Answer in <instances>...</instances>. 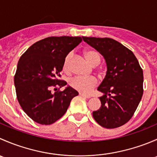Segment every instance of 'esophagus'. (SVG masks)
<instances>
[{
    "mask_svg": "<svg viewBox=\"0 0 157 157\" xmlns=\"http://www.w3.org/2000/svg\"><path fill=\"white\" fill-rule=\"evenodd\" d=\"M80 96H82V97L86 98V99H90V96H87V95H85V94H83V93H80Z\"/></svg>",
    "mask_w": 157,
    "mask_h": 157,
    "instance_id": "34e87169",
    "label": "esophagus"
}]
</instances>
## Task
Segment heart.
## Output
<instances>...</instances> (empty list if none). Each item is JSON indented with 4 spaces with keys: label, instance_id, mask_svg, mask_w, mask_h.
<instances>
[{
    "label": "heart",
    "instance_id": "heart-1",
    "mask_svg": "<svg viewBox=\"0 0 157 157\" xmlns=\"http://www.w3.org/2000/svg\"><path fill=\"white\" fill-rule=\"evenodd\" d=\"M84 56L86 61L92 66H97L101 61V57L97 52L94 50H87L84 52ZM72 53H69L65 57L63 64V70L65 72L70 71V64H71ZM69 84L73 89L83 94H90L92 90L97 84V80L95 77H75L69 80Z\"/></svg>",
    "mask_w": 157,
    "mask_h": 157
}]
</instances>
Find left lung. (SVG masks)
<instances>
[{
  "label": "left lung",
  "instance_id": "left-lung-1",
  "mask_svg": "<svg viewBox=\"0 0 157 157\" xmlns=\"http://www.w3.org/2000/svg\"><path fill=\"white\" fill-rule=\"evenodd\" d=\"M85 42L99 52L107 71L97 90L103 93L101 107L93 112L99 125L115 128L131 118L143 96V70L131 50L110 38L84 37Z\"/></svg>",
  "mask_w": 157,
  "mask_h": 157
}]
</instances>
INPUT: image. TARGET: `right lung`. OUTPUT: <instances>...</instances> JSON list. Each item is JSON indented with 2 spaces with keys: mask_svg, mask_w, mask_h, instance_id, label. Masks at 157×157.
Returning <instances> with one entry per match:
<instances>
[{
  "mask_svg": "<svg viewBox=\"0 0 157 157\" xmlns=\"http://www.w3.org/2000/svg\"><path fill=\"white\" fill-rule=\"evenodd\" d=\"M82 42L81 37H48L36 42L20 57L14 76L17 97L26 115L40 124L61 118L78 92L58 80L65 57ZM55 88L56 92L52 93Z\"/></svg>",
  "mask_w": 157,
  "mask_h": 157,
  "instance_id": "obj_1",
  "label": "right lung"
}]
</instances>
